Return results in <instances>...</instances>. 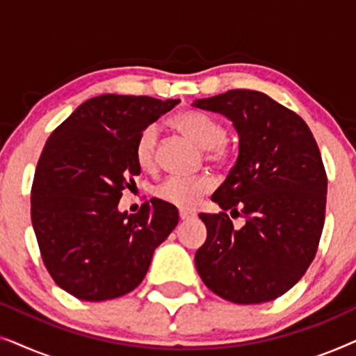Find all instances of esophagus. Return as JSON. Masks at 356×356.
Listing matches in <instances>:
<instances>
[{
    "label": "esophagus",
    "mask_w": 356,
    "mask_h": 356,
    "mask_svg": "<svg viewBox=\"0 0 356 356\" xmlns=\"http://www.w3.org/2000/svg\"><path fill=\"white\" fill-rule=\"evenodd\" d=\"M193 217H194V212H191V211H184V209L179 211V218H181L183 222L184 220H191Z\"/></svg>",
    "instance_id": "obj_1"
}]
</instances>
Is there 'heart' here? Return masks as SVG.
Instances as JSON below:
<instances>
[{
    "mask_svg": "<svg viewBox=\"0 0 356 356\" xmlns=\"http://www.w3.org/2000/svg\"><path fill=\"white\" fill-rule=\"evenodd\" d=\"M175 129L196 143L199 147L206 149L207 159L213 162H222L227 159L228 147L225 144V129L216 118L201 111H181L172 120ZM157 126L149 124L140 131L134 145L136 163L144 172H150L155 167L157 157ZM213 186L211 177H170L157 188V197L160 201L172 204L175 207L193 209L197 206L204 194H207Z\"/></svg>",
    "mask_w": 356,
    "mask_h": 356,
    "instance_id": "b5f03b06",
    "label": "heart"
}]
</instances>
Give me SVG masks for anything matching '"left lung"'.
I'll use <instances>...</instances> for the list:
<instances>
[{
  "label": "left lung",
  "instance_id": "obj_1",
  "mask_svg": "<svg viewBox=\"0 0 356 356\" xmlns=\"http://www.w3.org/2000/svg\"><path fill=\"white\" fill-rule=\"evenodd\" d=\"M193 106L223 115L238 138V159L212 201L220 213H201L206 243L194 256L207 289L238 305L272 301L305 275L318 250L327 177L308 124L256 90H228ZM247 223L235 231L227 210Z\"/></svg>",
  "mask_w": 356,
  "mask_h": 356
}]
</instances>
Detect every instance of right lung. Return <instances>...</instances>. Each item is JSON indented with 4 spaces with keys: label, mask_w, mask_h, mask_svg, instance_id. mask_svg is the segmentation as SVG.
<instances>
[{
    "label": "right lung",
    "mask_w": 356,
    "mask_h": 356,
    "mask_svg": "<svg viewBox=\"0 0 356 356\" xmlns=\"http://www.w3.org/2000/svg\"><path fill=\"white\" fill-rule=\"evenodd\" d=\"M179 100L105 94L77 106L48 138L32 184L31 216L42 259L56 285L84 301L134 290L154 251L178 225L172 204L150 199L118 209L140 173L134 145L145 126Z\"/></svg>",
    "instance_id": "obj_1"
}]
</instances>
